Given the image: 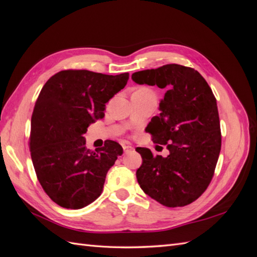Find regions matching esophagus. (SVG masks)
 <instances>
[{
    "label": "esophagus",
    "mask_w": 257,
    "mask_h": 257,
    "mask_svg": "<svg viewBox=\"0 0 257 257\" xmlns=\"http://www.w3.org/2000/svg\"><path fill=\"white\" fill-rule=\"evenodd\" d=\"M122 147H123V150H124V153H130V152H132L134 150V148H133V146H132L131 144H123L122 145Z\"/></svg>",
    "instance_id": "obj_1"
}]
</instances>
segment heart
<instances>
[{"instance_id": "heart-1", "label": "heart", "mask_w": 257, "mask_h": 257, "mask_svg": "<svg viewBox=\"0 0 257 257\" xmlns=\"http://www.w3.org/2000/svg\"><path fill=\"white\" fill-rule=\"evenodd\" d=\"M142 90H147V91H149V90H148V89H142Z\"/></svg>"}]
</instances>
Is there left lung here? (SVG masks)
<instances>
[{
	"label": "left lung",
	"instance_id": "left-lung-1",
	"mask_svg": "<svg viewBox=\"0 0 257 257\" xmlns=\"http://www.w3.org/2000/svg\"><path fill=\"white\" fill-rule=\"evenodd\" d=\"M139 84L166 89L160 114L151 119L146 132L154 144L166 145V158L137 147L143 164L136 177L142 190L169 208L195 201L212 180L221 151V127L216 99L197 71L179 64L136 72Z\"/></svg>",
	"mask_w": 257,
	"mask_h": 257
}]
</instances>
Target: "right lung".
Returning a JSON list of instances; mask_svg holds the SVG:
<instances>
[{
    "mask_svg": "<svg viewBox=\"0 0 257 257\" xmlns=\"http://www.w3.org/2000/svg\"><path fill=\"white\" fill-rule=\"evenodd\" d=\"M128 77L66 69L43 87L31 119L30 151L38 181L57 205L81 209L102 194L108 170L123 149L106 141L90 150L83 135L103 118L105 104L125 87Z\"/></svg>",
    "mask_w": 257,
    "mask_h": 257,
    "instance_id": "obj_1",
    "label": "right lung"
}]
</instances>
